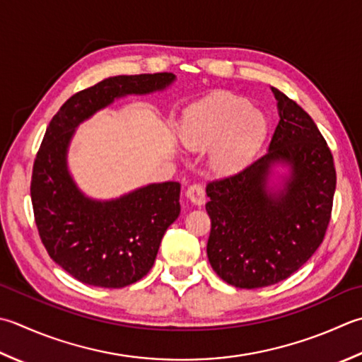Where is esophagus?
Masks as SVG:
<instances>
[{"mask_svg":"<svg viewBox=\"0 0 362 362\" xmlns=\"http://www.w3.org/2000/svg\"><path fill=\"white\" fill-rule=\"evenodd\" d=\"M187 197L193 202L194 205H202L205 202V191L204 187L199 183H194V185L188 187L187 189Z\"/></svg>","mask_w":362,"mask_h":362,"instance_id":"esophagus-1","label":"esophagus"}]
</instances>
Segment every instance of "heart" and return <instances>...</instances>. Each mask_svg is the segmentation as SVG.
Segmentation results:
<instances>
[{
	"label": "heart",
	"mask_w": 362,
	"mask_h": 362,
	"mask_svg": "<svg viewBox=\"0 0 362 362\" xmlns=\"http://www.w3.org/2000/svg\"><path fill=\"white\" fill-rule=\"evenodd\" d=\"M268 120L245 97L215 92L187 108L180 139L193 152H209L218 175L242 173L256 160L268 138Z\"/></svg>",
	"instance_id": "obj_1"
}]
</instances>
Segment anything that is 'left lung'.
<instances>
[{"mask_svg": "<svg viewBox=\"0 0 362 362\" xmlns=\"http://www.w3.org/2000/svg\"><path fill=\"white\" fill-rule=\"evenodd\" d=\"M272 92L279 124L268 152L205 188L209 262L238 288L278 284L300 270L323 242L336 191L332 155L313 117L279 89ZM279 165L288 174L274 182Z\"/></svg>", "mask_w": 362, "mask_h": 362, "instance_id": "left-lung-1", "label": "left lung"}]
</instances>
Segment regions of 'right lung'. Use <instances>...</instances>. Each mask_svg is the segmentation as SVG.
<instances>
[{"label":"right lung","instance_id":"right-lung-1","mask_svg":"<svg viewBox=\"0 0 362 362\" xmlns=\"http://www.w3.org/2000/svg\"><path fill=\"white\" fill-rule=\"evenodd\" d=\"M174 74L117 75L80 90L49 122L33 168L31 201L42 243L83 284L120 288L151 272L166 229L180 215V183H148L112 199L84 194L69 171L75 132L117 98L168 89Z\"/></svg>","mask_w":362,"mask_h":362}]
</instances>
